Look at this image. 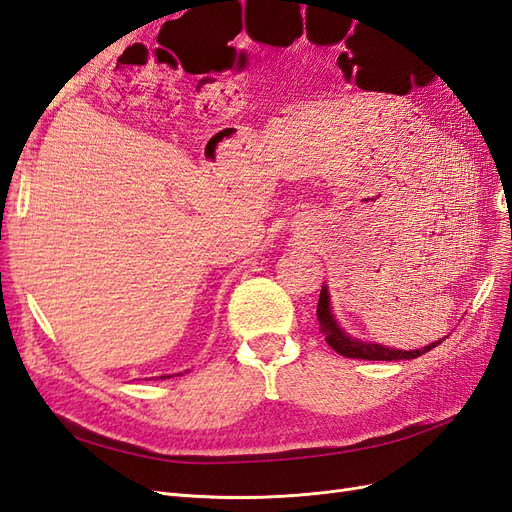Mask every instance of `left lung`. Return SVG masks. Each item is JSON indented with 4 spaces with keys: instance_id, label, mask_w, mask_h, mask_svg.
<instances>
[{
    "instance_id": "obj_1",
    "label": "left lung",
    "mask_w": 512,
    "mask_h": 512,
    "mask_svg": "<svg viewBox=\"0 0 512 512\" xmlns=\"http://www.w3.org/2000/svg\"><path fill=\"white\" fill-rule=\"evenodd\" d=\"M318 322H320V333L327 339V344L339 352L342 356H348V359H365V361H401V359H416L425 352H429L431 348H436L438 344H442L444 339L436 344H429L421 350H395V348H386L380 344H367L361 342V339H352L350 335H346L339 324L335 322V316L331 312V301H329V288L322 286L320 290V299H318Z\"/></svg>"
}]
</instances>
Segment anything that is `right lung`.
Here are the masks:
<instances>
[{"label":"right lung","mask_w":512,"mask_h":512,"mask_svg":"<svg viewBox=\"0 0 512 512\" xmlns=\"http://www.w3.org/2000/svg\"><path fill=\"white\" fill-rule=\"evenodd\" d=\"M160 378H162V380H164V378H170V376H160Z\"/></svg>","instance_id":"right-lung-1"}]
</instances>
